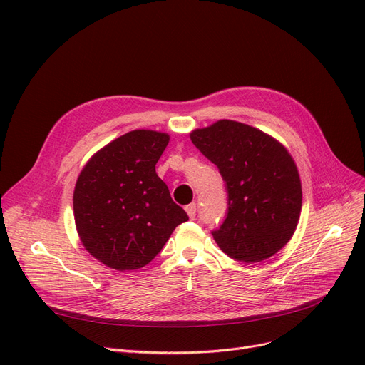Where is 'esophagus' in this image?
Here are the masks:
<instances>
[{
	"instance_id": "esophagus-1",
	"label": "esophagus",
	"mask_w": 365,
	"mask_h": 365,
	"mask_svg": "<svg viewBox=\"0 0 365 365\" xmlns=\"http://www.w3.org/2000/svg\"><path fill=\"white\" fill-rule=\"evenodd\" d=\"M185 210H186V213H187L189 219H195V216H197V204H195V202L186 205Z\"/></svg>"
}]
</instances>
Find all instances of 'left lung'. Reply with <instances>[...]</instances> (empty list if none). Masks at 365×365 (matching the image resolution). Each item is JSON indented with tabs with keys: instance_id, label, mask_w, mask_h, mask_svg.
<instances>
[{
	"instance_id": "1",
	"label": "left lung",
	"mask_w": 365,
	"mask_h": 365,
	"mask_svg": "<svg viewBox=\"0 0 365 365\" xmlns=\"http://www.w3.org/2000/svg\"><path fill=\"white\" fill-rule=\"evenodd\" d=\"M190 140L226 183L227 213L213 238L242 263L269 259L290 241L302 210L297 167L278 140L242 123L220 120Z\"/></svg>"
}]
</instances>
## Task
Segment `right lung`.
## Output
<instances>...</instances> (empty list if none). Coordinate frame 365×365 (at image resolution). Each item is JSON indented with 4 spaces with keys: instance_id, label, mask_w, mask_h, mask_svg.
I'll return each instance as SVG.
<instances>
[{
    "instance_id": "obj_1",
    "label": "right lung",
    "mask_w": 365,
    "mask_h": 365,
    "mask_svg": "<svg viewBox=\"0 0 365 365\" xmlns=\"http://www.w3.org/2000/svg\"><path fill=\"white\" fill-rule=\"evenodd\" d=\"M168 140L160 131H130L96 152L76 180V231L86 250L112 269L143 267L189 219L155 171Z\"/></svg>"
}]
</instances>
